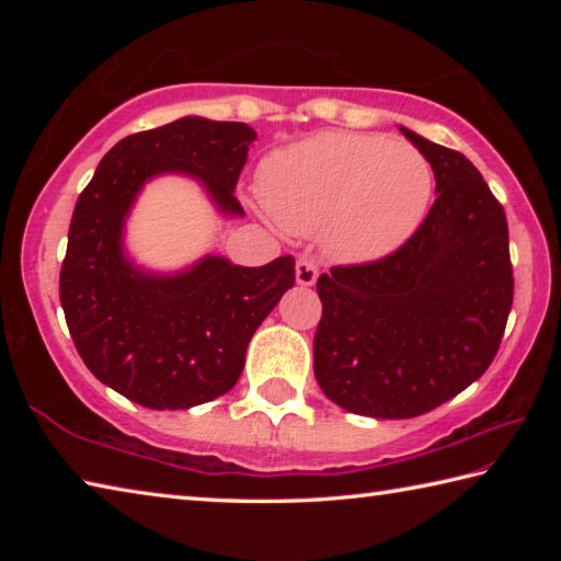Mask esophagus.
I'll use <instances>...</instances> for the list:
<instances>
[{"label":"esophagus","mask_w":561,"mask_h":561,"mask_svg":"<svg viewBox=\"0 0 561 561\" xmlns=\"http://www.w3.org/2000/svg\"><path fill=\"white\" fill-rule=\"evenodd\" d=\"M294 272H297V284H301V287H311V284H314L319 277L317 264L307 257L297 260V267H294Z\"/></svg>","instance_id":"34e87169"}]
</instances>
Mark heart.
<instances>
[{"label":"heart","instance_id":"1","mask_svg":"<svg viewBox=\"0 0 561 561\" xmlns=\"http://www.w3.org/2000/svg\"><path fill=\"white\" fill-rule=\"evenodd\" d=\"M433 170L421 150L386 136L329 130L277 150L262 163L260 197L282 227L319 230L344 262L398 250L428 210Z\"/></svg>","mask_w":561,"mask_h":561}]
</instances>
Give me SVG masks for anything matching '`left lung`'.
I'll return each instance as SVG.
<instances>
[{
  "label": "left lung",
  "instance_id": "8db88e82",
  "mask_svg": "<svg viewBox=\"0 0 561 561\" xmlns=\"http://www.w3.org/2000/svg\"><path fill=\"white\" fill-rule=\"evenodd\" d=\"M435 175V203L393 254L321 274L314 376L368 417H415L465 391L495 358L512 309L507 217L480 170L401 126Z\"/></svg>",
  "mask_w": 561,
  "mask_h": 561
}]
</instances>
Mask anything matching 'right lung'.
<instances>
[{
    "instance_id": "add662e5",
    "label": "right lung",
    "mask_w": 561,
    "mask_h": 561,
    "mask_svg": "<svg viewBox=\"0 0 561 561\" xmlns=\"http://www.w3.org/2000/svg\"><path fill=\"white\" fill-rule=\"evenodd\" d=\"M257 133L247 123L185 116L118 140L79 195L59 297L89 371L128 401L185 411L230 391L247 344L294 287V260L240 267L220 254L150 272L126 250V220L160 175L201 183L225 217H244L234 185Z\"/></svg>"
}]
</instances>
